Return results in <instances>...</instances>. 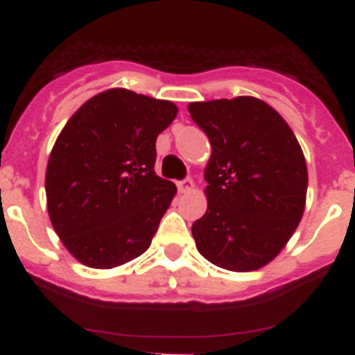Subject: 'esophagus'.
Segmentation results:
<instances>
[{"label": "esophagus", "instance_id": "34e87169", "mask_svg": "<svg viewBox=\"0 0 355 355\" xmlns=\"http://www.w3.org/2000/svg\"><path fill=\"white\" fill-rule=\"evenodd\" d=\"M178 188H180L181 193H190V192H193L196 184H193L192 180H184V181H180V183H178Z\"/></svg>", "mask_w": 355, "mask_h": 355}]
</instances>
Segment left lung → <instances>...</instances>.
<instances>
[{
	"instance_id": "8db88e82",
	"label": "left lung",
	"mask_w": 355,
	"mask_h": 355,
	"mask_svg": "<svg viewBox=\"0 0 355 355\" xmlns=\"http://www.w3.org/2000/svg\"><path fill=\"white\" fill-rule=\"evenodd\" d=\"M208 135V209L193 222L197 250L233 272L259 270L286 247L302 220L307 165L288 122L252 96L188 105Z\"/></svg>"
}]
</instances>
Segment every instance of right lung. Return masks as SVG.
I'll return each instance as SVG.
<instances>
[{"instance_id": "right-lung-1", "label": "right lung", "mask_w": 355, "mask_h": 355, "mask_svg": "<svg viewBox=\"0 0 355 355\" xmlns=\"http://www.w3.org/2000/svg\"><path fill=\"white\" fill-rule=\"evenodd\" d=\"M172 101L128 89L96 94L60 131L46 168L53 229L81 265L115 268L149 249L178 188L155 172Z\"/></svg>"}]
</instances>
